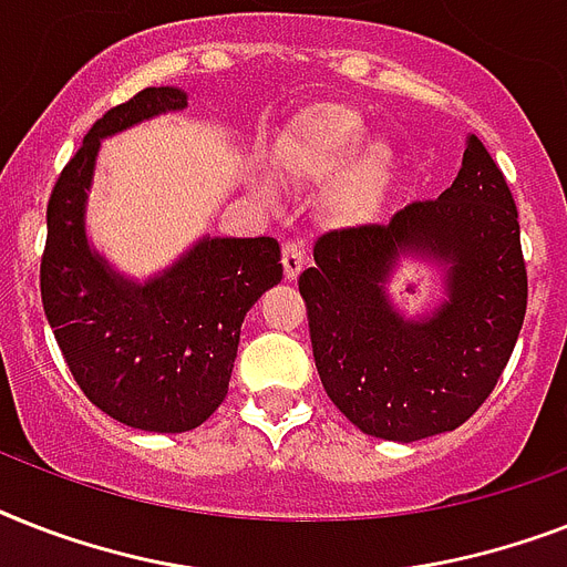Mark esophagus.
<instances>
[{
    "mask_svg": "<svg viewBox=\"0 0 567 567\" xmlns=\"http://www.w3.org/2000/svg\"><path fill=\"white\" fill-rule=\"evenodd\" d=\"M306 268V250L299 241H285L282 244V270L285 279H297Z\"/></svg>",
    "mask_w": 567,
    "mask_h": 567,
    "instance_id": "esophagus-1",
    "label": "esophagus"
}]
</instances>
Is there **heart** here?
Wrapping results in <instances>:
<instances>
[{
	"mask_svg": "<svg viewBox=\"0 0 567 567\" xmlns=\"http://www.w3.org/2000/svg\"><path fill=\"white\" fill-rule=\"evenodd\" d=\"M370 124L347 104H317L293 118L276 142V172L291 186L326 188V215L338 227H363L393 195L399 156L388 142H368Z\"/></svg>",
	"mask_w": 567,
	"mask_h": 567,
	"instance_id": "1",
	"label": "heart"
}]
</instances>
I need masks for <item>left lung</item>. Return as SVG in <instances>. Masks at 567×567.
Instances as JSON below:
<instances>
[{"label": "left lung", "mask_w": 567, "mask_h": 567, "mask_svg": "<svg viewBox=\"0 0 567 567\" xmlns=\"http://www.w3.org/2000/svg\"><path fill=\"white\" fill-rule=\"evenodd\" d=\"M411 255L441 270L446 297L408 318L386 285ZM302 270L315 363L363 434L413 443L466 422L495 390L527 311L518 209L489 151L466 136L457 177L388 227L329 233Z\"/></svg>", "instance_id": "obj_1"}]
</instances>
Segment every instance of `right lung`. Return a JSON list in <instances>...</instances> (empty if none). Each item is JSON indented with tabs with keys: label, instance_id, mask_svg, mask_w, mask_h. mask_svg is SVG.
Segmentation results:
<instances>
[{
	"label": "right lung",
	"instance_id": "right-lung-1",
	"mask_svg": "<svg viewBox=\"0 0 567 567\" xmlns=\"http://www.w3.org/2000/svg\"><path fill=\"white\" fill-rule=\"evenodd\" d=\"M186 107L179 86H148L92 124L54 183L40 265L45 317L78 388L107 416L156 434H183L218 411L244 317L282 279L268 236L197 238L145 282L92 247L86 204L101 142Z\"/></svg>",
	"mask_w": 567,
	"mask_h": 567
}]
</instances>
